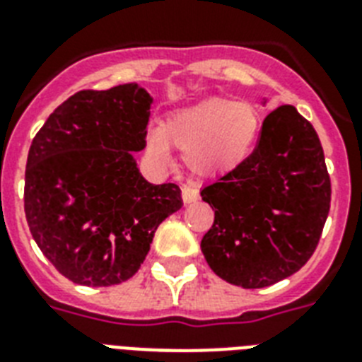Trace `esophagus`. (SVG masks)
I'll list each match as a JSON object with an SVG mask.
<instances>
[{"label": "esophagus", "instance_id": "1", "mask_svg": "<svg viewBox=\"0 0 362 362\" xmlns=\"http://www.w3.org/2000/svg\"><path fill=\"white\" fill-rule=\"evenodd\" d=\"M199 199V189L193 186H184L182 187V201L186 204L189 203H195Z\"/></svg>", "mask_w": 362, "mask_h": 362}]
</instances>
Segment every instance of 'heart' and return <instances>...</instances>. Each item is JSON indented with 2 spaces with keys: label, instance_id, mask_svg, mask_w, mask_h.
Instances as JSON below:
<instances>
[{
  "label": "heart",
  "instance_id": "b5f03b06",
  "mask_svg": "<svg viewBox=\"0 0 362 362\" xmlns=\"http://www.w3.org/2000/svg\"><path fill=\"white\" fill-rule=\"evenodd\" d=\"M261 127V112L247 101L210 98L173 110L159 129L148 133V152L167 161L170 146L199 176L226 175L250 156Z\"/></svg>",
  "mask_w": 362,
  "mask_h": 362
}]
</instances>
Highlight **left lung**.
<instances>
[{
    "mask_svg": "<svg viewBox=\"0 0 362 362\" xmlns=\"http://www.w3.org/2000/svg\"><path fill=\"white\" fill-rule=\"evenodd\" d=\"M201 197L214 210L201 250L221 280L259 289L295 274L315 252L331 209L320 136L295 107H278L253 152Z\"/></svg>",
    "mask_w": 362,
    "mask_h": 362,
    "instance_id": "8db88e82",
    "label": "left lung"
}]
</instances>
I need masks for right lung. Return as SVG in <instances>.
<instances>
[{
	"instance_id": "1",
	"label": "right lung",
	"mask_w": 362,
	"mask_h": 362,
	"mask_svg": "<svg viewBox=\"0 0 362 362\" xmlns=\"http://www.w3.org/2000/svg\"><path fill=\"white\" fill-rule=\"evenodd\" d=\"M150 105L136 84L82 90L31 142L25 220L45 257L75 284L129 280L159 223L182 209L180 187L144 180L133 158L146 146Z\"/></svg>"
}]
</instances>
